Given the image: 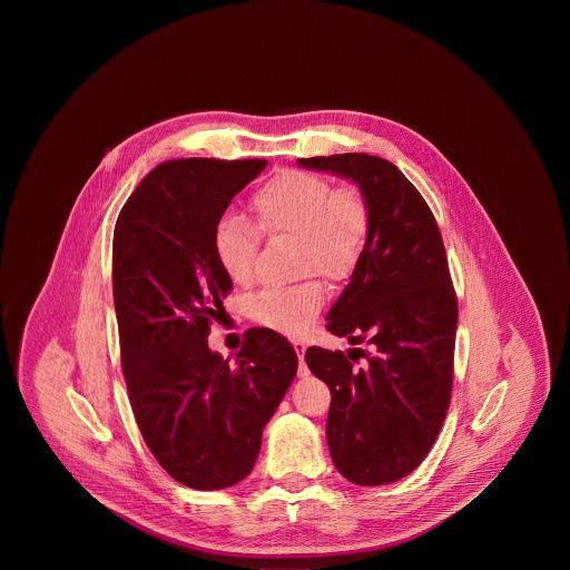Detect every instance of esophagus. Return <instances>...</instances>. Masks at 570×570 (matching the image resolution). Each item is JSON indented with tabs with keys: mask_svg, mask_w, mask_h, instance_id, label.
I'll list each match as a JSON object with an SVG mask.
<instances>
[{
	"mask_svg": "<svg viewBox=\"0 0 570 570\" xmlns=\"http://www.w3.org/2000/svg\"><path fill=\"white\" fill-rule=\"evenodd\" d=\"M293 350H295V354H297V358H299V370H297V374H299V376H306V374H308V367H306V363H304L306 345H304L302 341H293Z\"/></svg>",
	"mask_w": 570,
	"mask_h": 570,
	"instance_id": "obj_1",
	"label": "esophagus"
}]
</instances>
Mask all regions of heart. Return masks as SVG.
<instances>
[{"label": "heart", "instance_id": "1", "mask_svg": "<svg viewBox=\"0 0 570 570\" xmlns=\"http://www.w3.org/2000/svg\"><path fill=\"white\" fill-rule=\"evenodd\" d=\"M255 225L266 236H295L299 275H322L347 282L358 271L370 234L372 207L354 185L334 187L308 171H279L250 200ZM236 216H223L212 234V253L223 275L238 286L250 284L259 250V234ZM327 299V288L308 277L295 286L264 288L250 302V315L262 327L286 336L306 332Z\"/></svg>", "mask_w": 570, "mask_h": 570}]
</instances>
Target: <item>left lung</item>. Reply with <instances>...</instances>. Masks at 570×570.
Masks as SVG:
<instances>
[{
    "label": "left lung",
    "instance_id": "obj_1",
    "mask_svg": "<svg viewBox=\"0 0 570 570\" xmlns=\"http://www.w3.org/2000/svg\"><path fill=\"white\" fill-rule=\"evenodd\" d=\"M299 165L352 178L372 207L365 257L327 317L332 334L370 352L308 347L304 358L332 392L336 469L356 484H387L422 464L451 403L458 297L444 240L424 196L392 161L343 153Z\"/></svg>",
    "mask_w": 570,
    "mask_h": 570
}]
</instances>
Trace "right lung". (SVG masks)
Returning a JSON list of instances; mask_svg holds the SVG:
<instances>
[{
	"label": "right lung",
	"instance_id": "add662e5",
	"mask_svg": "<svg viewBox=\"0 0 570 570\" xmlns=\"http://www.w3.org/2000/svg\"><path fill=\"white\" fill-rule=\"evenodd\" d=\"M266 165L161 161L115 225L112 295L130 409L161 469L191 490H223L253 471L262 431L297 372L293 347L273 330L243 334L236 365L207 347L232 288L212 234Z\"/></svg>",
	"mask_w": 570,
	"mask_h": 570
}]
</instances>
